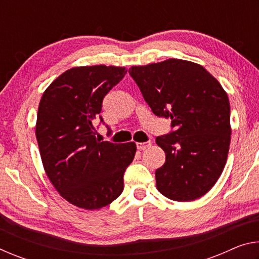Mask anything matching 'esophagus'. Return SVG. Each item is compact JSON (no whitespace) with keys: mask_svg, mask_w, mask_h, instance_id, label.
Returning a JSON list of instances; mask_svg holds the SVG:
<instances>
[{"mask_svg":"<svg viewBox=\"0 0 259 259\" xmlns=\"http://www.w3.org/2000/svg\"><path fill=\"white\" fill-rule=\"evenodd\" d=\"M152 145L151 142H145V143H137V148L140 151H145L148 147Z\"/></svg>","mask_w":259,"mask_h":259,"instance_id":"1","label":"esophagus"}]
</instances>
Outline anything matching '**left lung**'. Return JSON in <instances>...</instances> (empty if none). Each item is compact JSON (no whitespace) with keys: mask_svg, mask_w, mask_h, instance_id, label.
<instances>
[{"mask_svg":"<svg viewBox=\"0 0 259 259\" xmlns=\"http://www.w3.org/2000/svg\"><path fill=\"white\" fill-rule=\"evenodd\" d=\"M129 73L152 112L170 117L176 129L156 138L165 153V162L155 171L156 188L179 202L201 198L221 177L229 155L226 91L203 66L188 60L133 66Z\"/></svg>","mask_w":259,"mask_h":259,"instance_id":"8db88e82","label":"left lung"}]
</instances>
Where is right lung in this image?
<instances>
[{
    "instance_id": "obj_1",
    "label": "right lung",
    "mask_w": 259,
    "mask_h": 259,
    "mask_svg": "<svg viewBox=\"0 0 259 259\" xmlns=\"http://www.w3.org/2000/svg\"><path fill=\"white\" fill-rule=\"evenodd\" d=\"M126 71L106 65L69 68L38 105L35 135L43 168L60 196L81 209H100L119 198L137 150L134 142H100L93 124L104 97Z\"/></svg>"
}]
</instances>
